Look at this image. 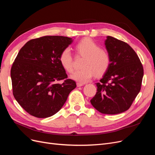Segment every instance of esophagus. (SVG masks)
Segmentation results:
<instances>
[{
  "label": "esophagus",
  "mask_w": 155,
  "mask_h": 155,
  "mask_svg": "<svg viewBox=\"0 0 155 155\" xmlns=\"http://www.w3.org/2000/svg\"><path fill=\"white\" fill-rule=\"evenodd\" d=\"M77 87H81V86H84V84L81 83V82H77Z\"/></svg>",
  "instance_id": "34e87169"
}]
</instances>
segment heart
I'll use <instances>...</instances> for the list:
<instances>
[{"label":"heart","mask_w":155,"mask_h":155,"mask_svg":"<svg viewBox=\"0 0 155 155\" xmlns=\"http://www.w3.org/2000/svg\"><path fill=\"white\" fill-rule=\"evenodd\" d=\"M75 50L84 58L81 64L82 68L74 71L71 76L74 81L87 82L95 74L101 76L108 70L111 64L110 54L106 49L100 48L98 44L91 38H85L79 41L75 46ZM59 61L67 73L73 72V57L68 48L64 49L60 54Z\"/></svg>","instance_id":"obj_1"}]
</instances>
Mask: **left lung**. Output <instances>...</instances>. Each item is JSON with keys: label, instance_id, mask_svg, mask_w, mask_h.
Segmentation results:
<instances>
[{"label": "left lung", "instance_id": "obj_1", "mask_svg": "<svg viewBox=\"0 0 155 155\" xmlns=\"http://www.w3.org/2000/svg\"><path fill=\"white\" fill-rule=\"evenodd\" d=\"M105 46L111 64L90 102L103 114H115L127 111L141 89L143 69L133 49L127 43L107 36Z\"/></svg>", "mask_w": 155, "mask_h": 155}]
</instances>
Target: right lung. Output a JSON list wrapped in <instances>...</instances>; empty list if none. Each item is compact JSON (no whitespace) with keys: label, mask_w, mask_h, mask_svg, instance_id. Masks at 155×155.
<instances>
[{"label":"right lung","mask_w":155,"mask_h":155,"mask_svg":"<svg viewBox=\"0 0 155 155\" xmlns=\"http://www.w3.org/2000/svg\"><path fill=\"white\" fill-rule=\"evenodd\" d=\"M72 42L67 37L44 36L30 40L19 51L11 69L13 94L31 115L53 116L76 87L59 61L60 54Z\"/></svg>","instance_id":"obj_1"}]
</instances>
